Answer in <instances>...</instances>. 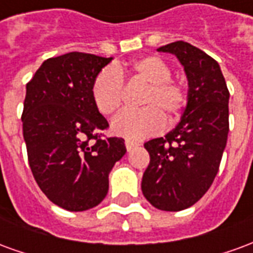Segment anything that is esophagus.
I'll return each mask as SVG.
<instances>
[{"mask_svg":"<svg viewBox=\"0 0 253 253\" xmlns=\"http://www.w3.org/2000/svg\"><path fill=\"white\" fill-rule=\"evenodd\" d=\"M139 146L137 143H135V141H132V140H125V147H126V150L128 151H132V150H135L136 147Z\"/></svg>","mask_w":253,"mask_h":253,"instance_id":"1","label":"esophagus"}]
</instances>
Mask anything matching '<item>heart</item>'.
<instances>
[{
    "label": "heart",
    "instance_id": "heart-1",
    "mask_svg": "<svg viewBox=\"0 0 253 253\" xmlns=\"http://www.w3.org/2000/svg\"><path fill=\"white\" fill-rule=\"evenodd\" d=\"M120 72L128 71L137 82L147 84L140 98V110L123 112L113 121V130L130 140H139L155 135L162 129L164 120L171 125L180 117L187 105V89L184 84L171 80V68L162 58L147 55L121 66ZM92 96L98 110L113 116L124 101V83L120 73L107 68L95 79Z\"/></svg>",
    "mask_w": 253,
    "mask_h": 253
}]
</instances>
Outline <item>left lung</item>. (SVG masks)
Here are the masks:
<instances>
[{
	"label": "left lung",
	"instance_id": "obj_1",
	"mask_svg": "<svg viewBox=\"0 0 253 253\" xmlns=\"http://www.w3.org/2000/svg\"><path fill=\"white\" fill-rule=\"evenodd\" d=\"M158 51L177 57L188 80V99L180 123L164 137L144 143L150 165L143 174L144 198L158 210L181 211L209 191L229 133V89L219 64L187 42Z\"/></svg>",
	"mask_w": 253,
	"mask_h": 253
}]
</instances>
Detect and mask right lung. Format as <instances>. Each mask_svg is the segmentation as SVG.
Returning a JSON list of instances; mask_svg holds the SVG:
<instances>
[{"instance_id":"1","label":"right lung","mask_w":253,"mask_h":253,"mask_svg":"<svg viewBox=\"0 0 253 253\" xmlns=\"http://www.w3.org/2000/svg\"><path fill=\"white\" fill-rule=\"evenodd\" d=\"M113 58L72 51L46 60L27 84L23 136L34 178L68 211L98 206L109 173L126 152L124 139H102L109 126L95 105V79Z\"/></svg>"}]
</instances>
